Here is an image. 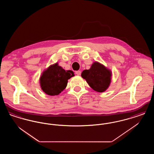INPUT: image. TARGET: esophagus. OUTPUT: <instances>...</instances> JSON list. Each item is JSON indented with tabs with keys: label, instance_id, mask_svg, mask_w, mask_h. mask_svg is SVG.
<instances>
[{
	"label": "esophagus",
	"instance_id": "obj_1",
	"mask_svg": "<svg viewBox=\"0 0 154 154\" xmlns=\"http://www.w3.org/2000/svg\"><path fill=\"white\" fill-rule=\"evenodd\" d=\"M81 71H80V70H78V71H76L75 72V74L77 75H80L81 74Z\"/></svg>",
	"mask_w": 154,
	"mask_h": 154
}]
</instances>
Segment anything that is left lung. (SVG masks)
<instances>
[{
  "instance_id": "obj_1",
  "label": "left lung",
  "mask_w": 154,
  "mask_h": 154,
  "mask_svg": "<svg viewBox=\"0 0 154 154\" xmlns=\"http://www.w3.org/2000/svg\"><path fill=\"white\" fill-rule=\"evenodd\" d=\"M81 76L89 85L98 92L105 91L110 85L111 73L106 67L96 62L89 70H84Z\"/></svg>"
}]
</instances>
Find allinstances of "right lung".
<instances>
[{
	"label": "right lung",
	"instance_id": "right-lung-1",
	"mask_svg": "<svg viewBox=\"0 0 154 154\" xmlns=\"http://www.w3.org/2000/svg\"><path fill=\"white\" fill-rule=\"evenodd\" d=\"M74 75L72 70L66 71L57 63L42 74L40 79L41 88L48 95H58L66 88L67 80Z\"/></svg>",
	"mask_w": 154,
	"mask_h": 154
}]
</instances>
